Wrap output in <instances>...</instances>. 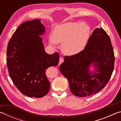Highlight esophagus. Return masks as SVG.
<instances>
[{
    "mask_svg": "<svg viewBox=\"0 0 121 121\" xmlns=\"http://www.w3.org/2000/svg\"><path fill=\"white\" fill-rule=\"evenodd\" d=\"M63 62V58H62V57H60V59H59V65H61V63Z\"/></svg>",
    "mask_w": 121,
    "mask_h": 121,
    "instance_id": "esophagus-1",
    "label": "esophagus"
}]
</instances>
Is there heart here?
<instances>
[{
  "mask_svg": "<svg viewBox=\"0 0 121 121\" xmlns=\"http://www.w3.org/2000/svg\"><path fill=\"white\" fill-rule=\"evenodd\" d=\"M90 27L84 22H68L55 26L49 43L53 46L61 43V50L68 56L78 54L84 50L90 35Z\"/></svg>",
  "mask_w": 121,
  "mask_h": 121,
  "instance_id": "1",
  "label": "heart"
}]
</instances>
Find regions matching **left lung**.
Here are the masks:
<instances>
[{"mask_svg":"<svg viewBox=\"0 0 121 121\" xmlns=\"http://www.w3.org/2000/svg\"><path fill=\"white\" fill-rule=\"evenodd\" d=\"M114 61L109 37L102 28H95L84 50L77 54L65 56L60 70L68 79L73 95L86 97L106 85L113 71Z\"/></svg>","mask_w":121,"mask_h":121,"instance_id":"1","label":"left lung"}]
</instances>
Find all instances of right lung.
Returning a JSON list of instances; mask_svg holds the SVG:
<instances>
[{"label":"right lung","instance_id":"1","mask_svg":"<svg viewBox=\"0 0 121 121\" xmlns=\"http://www.w3.org/2000/svg\"><path fill=\"white\" fill-rule=\"evenodd\" d=\"M41 20L24 22L17 28L8 43L7 65L10 77L17 89L29 97L46 95L50 83L46 69L58 65L59 54H48L41 36L45 33Z\"/></svg>","mask_w":121,"mask_h":121}]
</instances>
